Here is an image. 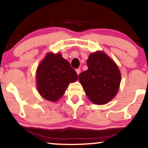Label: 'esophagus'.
<instances>
[{
	"mask_svg": "<svg viewBox=\"0 0 148 148\" xmlns=\"http://www.w3.org/2000/svg\"><path fill=\"white\" fill-rule=\"evenodd\" d=\"M76 73H77L78 75H79L80 73H81V69H80V68L76 69Z\"/></svg>",
	"mask_w": 148,
	"mask_h": 148,
	"instance_id": "esophagus-1",
	"label": "esophagus"
}]
</instances>
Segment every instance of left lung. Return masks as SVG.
<instances>
[{
    "label": "left lung",
    "instance_id": "obj_1",
    "mask_svg": "<svg viewBox=\"0 0 148 148\" xmlns=\"http://www.w3.org/2000/svg\"><path fill=\"white\" fill-rule=\"evenodd\" d=\"M88 70L79 74V81L90 101L97 105L109 102L116 94L121 82L120 71L103 51L90 55Z\"/></svg>",
    "mask_w": 148,
    "mask_h": 148
}]
</instances>
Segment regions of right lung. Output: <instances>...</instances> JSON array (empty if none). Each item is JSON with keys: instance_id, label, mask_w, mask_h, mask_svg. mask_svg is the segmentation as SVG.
<instances>
[{"instance_id": "right-lung-1", "label": "right lung", "mask_w": 148, "mask_h": 148, "mask_svg": "<svg viewBox=\"0 0 148 148\" xmlns=\"http://www.w3.org/2000/svg\"><path fill=\"white\" fill-rule=\"evenodd\" d=\"M76 80V71L60 54L49 53L37 69V88L39 94L48 101L59 99L69 83Z\"/></svg>"}]
</instances>
